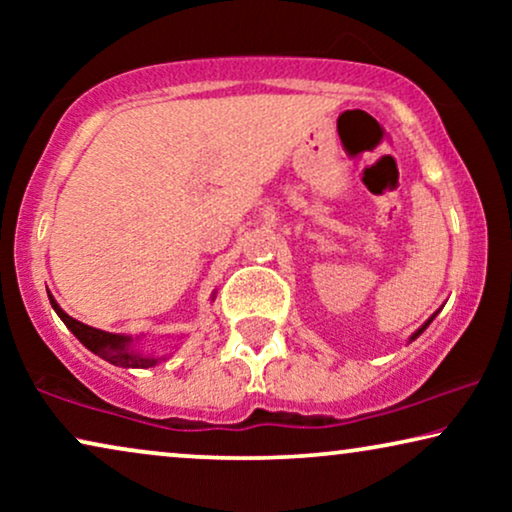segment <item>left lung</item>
I'll return each instance as SVG.
<instances>
[{"label":"left lung","mask_w":512,"mask_h":512,"mask_svg":"<svg viewBox=\"0 0 512 512\" xmlns=\"http://www.w3.org/2000/svg\"><path fill=\"white\" fill-rule=\"evenodd\" d=\"M436 314H438V312H436ZM436 314H433V317H429V319H426V321H424V324H422V326H419V328H417V331L410 335V342H412V340H415V338H419V335H422V333L426 331V326H429V324H431V321H433V319H436Z\"/></svg>","instance_id":"obj_1"}]
</instances>
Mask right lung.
Here are the masks:
<instances>
[{
    "label": "right lung",
    "instance_id": "add662e5",
    "mask_svg": "<svg viewBox=\"0 0 512 512\" xmlns=\"http://www.w3.org/2000/svg\"><path fill=\"white\" fill-rule=\"evenodd\" d=\"M216 296H212L214 300ZM48 300H51V307L55 314L65 321V326L72 331L79 342L90 352L100 356V359L114 363L118 368H151L158 366L160 361H165V356H153V354H144L142 349L137 347V340L142 338H132V335H121V333H109V331H100V328H93L88 324H81L74 317L62 310L51 293H48Z\"/></svg>",
    "mask_w": 512,
    "mask_h": 512
}]
</instances>
